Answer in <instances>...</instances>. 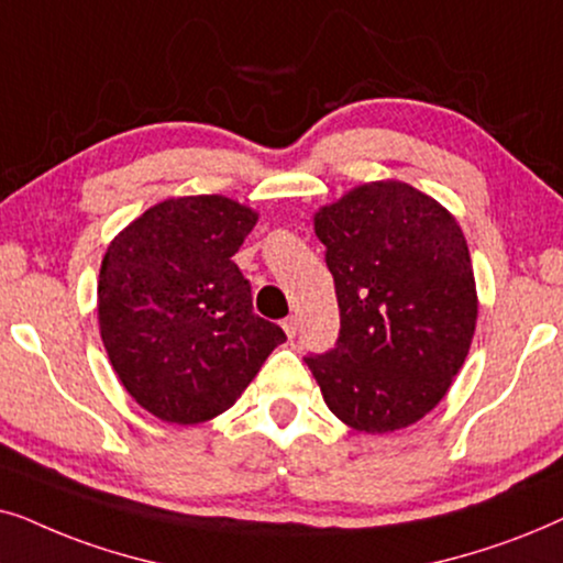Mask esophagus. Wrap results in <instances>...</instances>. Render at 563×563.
<instances>
[{"instance_id":"esophagus-1","label":"esophagus","mask_w":563,"mask_h":563,"mask_svg":"<svg viewBox=\"0 0 563 563\" xmlns=\"http://www.w3.org/2000/svg\"><path fill=\"white\" fill-rule=\"evenodd\" d=\"M283 329H286V334L290 336V340H294V336H296V329H298V319H296V317L283 319Z\"/></svg>"}]
</instances>
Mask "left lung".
<instances>
[{"instance_id":"8db88e82","label":"left lung","mask_w":563,"mask_h":563,"mask_svg":"<svg viewBox=\"0 0 563 563\" xmlns=\"http://www.w3.org/2000/svg\"><path fill=\"white\" fill-rule=\"evenodd\" d=\"M313 231L340 303V336L306 365L352 430H401L438 407L474 340L478 298L466 236L399 179L352 187Z\"/></svg>"}]
</instances>
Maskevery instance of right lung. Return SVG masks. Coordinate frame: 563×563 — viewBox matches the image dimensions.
<instances>
[{
    "instance_id": "right-lung-1",
    "label": "right lung",
    "mask_w": 563,
    "mask_h": 563,
    "mask_svg": "<svg viewBox=\"0 0 563 563\" xmlns=\"http://www.w3.org/2000/svg\"><path fill=\"white\" fill-rule=\"evenodd\" d=\"M257 211L223 195L169 198L112 239L97 319L112 371L164 422L198 424L234 404L286 332L252 309L231 260Z\"/></svg>"
}]
</instances>
